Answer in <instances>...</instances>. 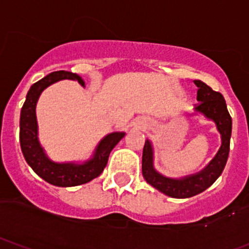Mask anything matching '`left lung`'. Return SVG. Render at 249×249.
<instances>
[{
	"instance_id": "1",
	"label": "left lung",
	"mask_w": 249,
	"mask_h": 249,
	"mask_svg": "<svg viewBox=\"0 0 249 249\" xmlns=\"http://www.w3.org/2000/svg\"><path fill=\"white\" fill-rule=\"evenodd\" d=\"M195 83L198 87L197 100L199 101L196 106V109L216 123L217 129L222 136V145L217 155L204 171L184 179L177 180L162 177L154 169L153 149L150 142L145 141L142 158L143 177L148 184L172 198H190L210 187L222 174L229 156L231 117L227 108L226 100L221 93L213 90L201 81H195Z\"/></svg>"
}]
</instances>
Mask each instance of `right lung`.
Masks as SVG:
<instances>
[{
    "label": "right lung",
    "mask_w": 249,
    "mask_h": 249,
    "mask_svg": "<svg viewBox=\"0 0 249 249\" xmlns=\"http://www.w3.org/2000/svg\"><path fill=\"white\" fill-rule=\"evenodd\" d=\"M76 80L81 86H85L83 80L74 72L59 70L49 74L48 76L36 82L28 90L26 101L20 114V145L23 158L41 179L49 184L59 187L77 186L86 184L94 178L99 177L106 167L109 153L124 137V132H113L107 135L98 145L95 155L85 164L54 163L50 161L39 145L36 137V105L41 91L52 83L59 80Z\"/></svg>",
    "instance_id": "add662e5"
}]
</instances>
